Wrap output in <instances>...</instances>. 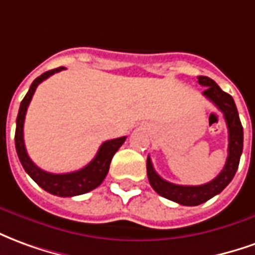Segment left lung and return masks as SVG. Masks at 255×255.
I'll return each mask as SVG.
<instances>
[{
  "label": "left lung",
  "instance_id": "left-lung-1",
  "mask_svg": "<svg viewBox=\"0 0 255 255\" xmlns=\"http://www.w3.org/2000/svg\"><path fill=\"white\" fill-rule=\"evenodd\" d=\"M198 82L205 86L203 96L224 114L228 126V158L223 170L220 171V174L214 180L203 185H177L163 180L153 169L151 158H147V176L153 191L166 199L173 200L182 206L202 205L220 194L232 181L243 151V128L232 96L221 90V88L209 77L200 75L198 77Z\"/></svg>",
  "mask_w": 255,
  "mask_h": 255
}]
</instances>
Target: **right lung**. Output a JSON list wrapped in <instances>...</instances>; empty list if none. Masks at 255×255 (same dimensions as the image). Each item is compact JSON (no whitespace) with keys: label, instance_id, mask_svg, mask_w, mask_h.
Returning <instances> with one entry per match:
<instances>
[{"label":"right lung","instance_id":"add662e5","mask_svg":"<svg viewBox=\"0 0 255 255\" xmlns=\"http://www.w3.org/2000/svg\"><path fill=\"white\" fill-rule=\"evenodd\" d=\"M61 70H66V68L59 67L55 70L46 71L42 75H39L38 78L34 79V82L30 86L27 95L24 96L23 102L20 103V108H19V114H17V119H16L15 145L19 160H20L21 166L26 170L27 174L46 192L56 195V196H61V198H67V196H77V195L86 194L92 189L97 188L102 184L103 180L107 176L113 156L118 151L119 147L124 144L126 137H119V138L104 141L89 165H86L77 171H71V173L53 174V173L39 169L30 159V156L26 151V145H24V138H23V126H24L27 107L31 102L32 95H34L38 85L46 78H49L50 75L59 73Z\"/></svg>","mask_w":255,"mask_h":255}]
</instances>
